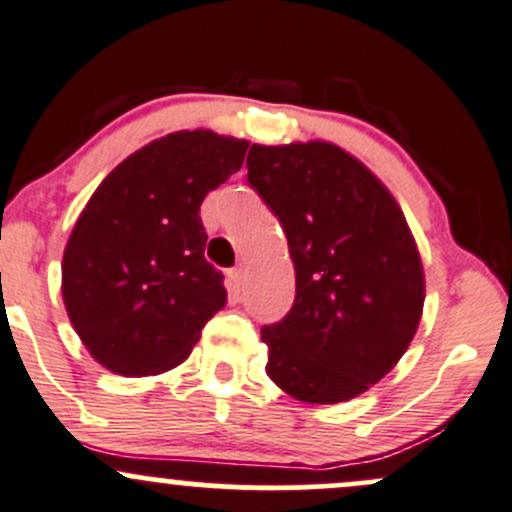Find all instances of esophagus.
<instances>
[{
    "instance_id": "obj_1",
    "label": "esophagus",
    "mask_w": 512,
    "mask_h": 512,
    "mask_svg": "<svg viewBox=\"0 0 512 512\" xmlns=\"http://www.w3.org/2000/svg\"><path fill=\"white\" fill-rule=\"evenodd\" d=\"M228 277H230V284H233V289H238L240 292V287L245 284V270H242V267H235V270L228 272Z\"/></svg>"
}]
</instances>
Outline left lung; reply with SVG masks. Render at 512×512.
<instances>
[{
	"instance_id": "1",
	"label": "left lung",
	"mask_w": 512,
	"mask_h": 512,
	"mask_svg": "<svg viewBox=\"0 0 512 512\" xmlns=\"http://www.w3.org/2000/svg\"><path fill=\"white\" fill-rule=\"evenodd\" d=\"M247 181L287 233L297 297L262 326L267 375L336 405L383 380L417 333L424 270L405 215L358 159L328 142L252 144Z\"/></svg>"
}]
</instances>
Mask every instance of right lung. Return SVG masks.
Instances as JSON below:
<instances>
[{
	"instance_id": "1",
	"label": "right lung",
	"mask_w": 512,
	"mask_h": 512,
	"mask_svg": "<svg viewBox=\"0 0 512 512\" xmlns=\"http://www.w3.org/2000/svg\"><path fill=\"white\" fill-rule=\"evenodd\" d=\"M245 139L211 129L154 139L107 174L63 252V304L90 355L125 378L184 363L225 306L203 257L201 203L240 171Z\"/></svg>"
}]
</instances>
